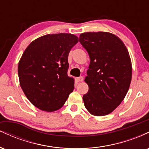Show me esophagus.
Returning a JSON list of instances; mask_svg holds the SVG:
<instances>
[{"mask_svg":"<svg viewBox=\"0 0 149 149\" xmlns=\"http://www.w3.org/2000/svg\"><path fill=\"white\" fill-rule=\"evenodd\" d=\"M77 80H78V82H83V77H82V76L78 77V78H77Z\"/></svg>","mask_w":149,"mask_h":149,"instance_id":"esophagus-1","label":"esophagus"}]
</instances>
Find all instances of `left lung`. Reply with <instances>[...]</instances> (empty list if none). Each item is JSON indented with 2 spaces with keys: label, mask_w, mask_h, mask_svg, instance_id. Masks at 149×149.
I'll list each match as a JSON object with an SVG mask.
<instances>
[{
  "label": "left lung",
  "mask_w": 149,
  "mask_h": 149,
  "mask_svg": "<svg viewBox=\"0 0 149 149\" xmlns=\"http://www.w3.org/2000/svg\"><path fill=\"white\" fill-rule=\"evenodd\" d=\"M79 41L88 52L90 63L85 82L88 93L83 100L92 115L103 116L113 111L127 95L132 67L123 42L109 32H87Z\"/></svg>",
  "instance_id": "8db88e82"
}]
</instances>
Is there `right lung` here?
<instances>
[{"label":"right lung","instance_id":"obj_1","mask_svg":"<svg viewBox=\"0 0 149 149\" xmlns=\"http://www.w3.org/2000/svg\"><path fill=\"white\" fill-rule=\"evenodd\" d=\"M78 40L71 33L47 34L26 48L18 64L19 80L34 107L53 112L64 106L74 89V80L67 75L68 56Z\"/></svg>","mask_w":149,"mask_h":149}]
</instances>
